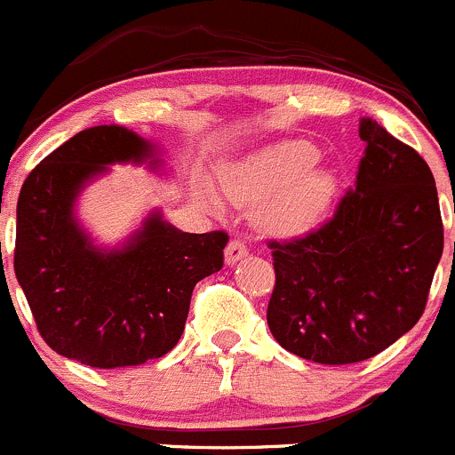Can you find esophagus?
Instances as JSON below:
<instances>
[{"mask_svg": "<svg viewBox=\"0 0 455 455\" xmlns=\"http://www.w3.org/2000/svg\"><path fill=\"white\" fill-rule=\"evenodd\" d=\"M226 265H234L236 260H241L243 256H247V247L241 241H229L226 247Z\"/></svg>", "mask_w": 455, "mask_h": 455, "instance_id": "esophagus-1", "label": "esophagus"}]
</instances>
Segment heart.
I'll use <instances>...</instances> for the list:
<instances>
[{
  "label": "heart",
  "instance_id": "heart-1",
  "mask_svg": "<svg viewBox=\"0 0 455 455\" xmlns=\"http://www.w3.org/2000/svg\"><path fill=\"white\" fill-rule=\"evenodd\" d=\"M318 148L305 139H283L223 172L226 195L236 205L256 210L260 232L300 238L314 232L334 199V179L316 168ZM217 205V201L212 199Z\"/></svg>",
  "mask_w": 455,
  "mask_h": 455
}]
</instances>
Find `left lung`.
<instances>
[{
	"instance_id": "left-lung-1",
	"label": "left lung",
	"mask_w": 455,
	"mask_h": 455,
	"mask_svg": "<svg viewBox=\"0 0 455 455\" xmlns=\"http://www.w3.org/2000/svg\"><path fill=\"white\" fill-rule=\"evenodd\" d=\"M358 134L365 156L334 219L305 238L269 243V331L287 352L321 365L367 361L407 334L443 256L429 165L370 116Z\"/></svg>"
}]
</instances>
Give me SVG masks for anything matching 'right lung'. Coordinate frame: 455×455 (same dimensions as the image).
I'll return each instance as SVG.
<instances>
[{"label":"right lung","instance_id":"right-lung-1","mask_svg":"<svg viewBox=\"0 0 455 455\" xmlns=\"http://www.w3.org/2000/svg\"><path fill=\"white\" fill-rule=\"evenodd\" d=\"M164 170L155 141L94 125L46 156L17 201L15 276L48 347L99 370L143 365L179 343L192 290L223 267L226 232H181L159 210L121 245L101 247L76 217L110 165Z\"/></svg>","mask_w":455,"mask_h":455}]
</instances>
